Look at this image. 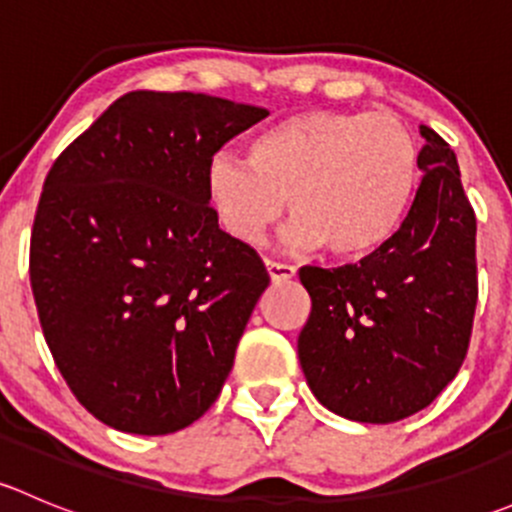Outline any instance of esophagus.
Returning <instances> with one entry per match:
<instances>
[{
    "label": "esophagus",
    "instance_id": "esophagus-1",
    "mask_svg": "<svg viewBox=\"0 0 512 512\" xmlns=\"http://www.w3.org/2000/svg\"><path fill=\"white\" fill-rule=\"evenodd\" d=\"M265 265H267V275H270V280L275 282V285L294 280V275H297V270H294L292 265H282V262H272V260H267Z\"/></svg>",
    "mask_w": 512,
    "mask_h": 512
}]
</instances>
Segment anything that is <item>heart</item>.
Here are the masks:
<instances>
[{
  "instance_id": "heart-1",
  "label": "heart",
  "mask_w": 512,
  "mask_h": 512,
  "mask_svg": "<svg viewBox=\"0 0 512 512\" xmlns=\"http://www.w3.org/2000/svg\"><path fill=\"white\" fill-rule=\"evenodd\" d=\"M418 185V143L394 113L302 111L262 128L245 160L215 156L205 193L230 237L260 245L285 200L292 250L352 260L404 223Z\"/></svg>"
}]
</instances>
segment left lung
Wrapping results in <instances>:
<instances>
[{
	"mask_svg": "<svg viewBox=\"0 0 512 512\" xmlns=\"http://www.w3.org/2000/svg\"><path fill=\"white\" fill-rule=\"evenodd\" d=\"M416 198L356 265L302 267L312 312L297 354L319 404L359 423L426 409L461 369L478 302L476 213L456 153L421 126Z\"/></svg>",
	"mask_w": 512,
	"mask_h": 512,
	"instance_id": "left-lung-1",
	"label": "left lung"
}]
</instances>
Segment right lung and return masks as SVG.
<instances>
[{
  "label": "right lung",
  "instance_id": "obj_1",
  "mask_svg": "<svg viewBox=\"0 0 512 512\" xmlns=\"http://www.w3.org/2000/svg\"><path fill=\"white\" fill-rule=\"evenodd\" d=\"M265 108L131 91L51 165L29 277L44 339L89 414L138 436L218 399L270 275L220 230L205 170Z\"/></svg>",
  "mask_w": 512,
  "mask_h": 512
}]
</instances>
